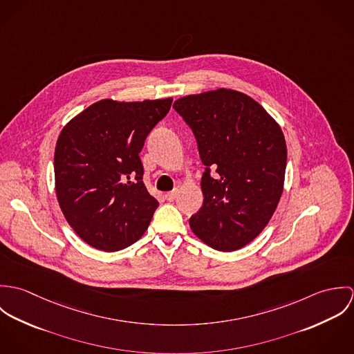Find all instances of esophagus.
Segmentation results:
<instances>
[{"instance_id":"34e87169","label":"esophagus","mask_w":354,"mask_h":354,"mask_svg":"<svg viewBox=\"0 0 354 354\" xmlns=\"http://www.w3.org/2000/svg\"><path fill=\"white\" fill-rule=\"evenodd\" d=\"M177 195H178V189H174V191H171V192H167V194L165 195V198H166L169 202H173V201L177 198Z\"/></svg>"}]
</instances>
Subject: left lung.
I'll return each instance as SVG.
<instances>
[{"label": "left lung", "instance_id": "left-lung-1", "mask_svg": "<svg viewBox=\"0 0 354 354\" xmlns=\"http://www.w3.org/2000/svg\"><path fill=\"white\" fill-rule=\"evenodd\" d=\"M173 107L192 128L205 166L204 201L189 226L208 247L237 251L261 233L282 196L283 132L259 102L230 88L187 95Z\"/></svg>", "mask_w": 354, "mask_h": 354}]
</instances>
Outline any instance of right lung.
<instances>
[{"mask_svg": "<svg viewBox=\"0 0 354 354\" xmlns=\"http://www.w3.org/2000/svg\"><path fill=\"white\" fill-rule=\"evenodd\" d=\"M171 102L102 100L62 128L54 151L57 201L93 248L115 252L147 230L159 203L143 183L139 152Z\"/></svg>", "mask_w": 354, "mask_h": 354, "instance_id": "right-lung-1", "label": "right lung"}]
</instances>
